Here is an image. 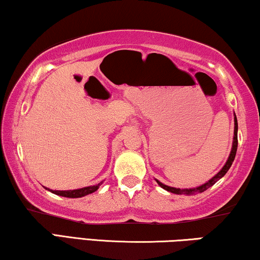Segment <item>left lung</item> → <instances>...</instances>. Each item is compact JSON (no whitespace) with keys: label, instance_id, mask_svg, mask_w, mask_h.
<instances>
[{"label":"left lung","instance_id":"obj_1","mask_svg":"<svg viewBox=\"0 0 260 260\" xmlns=\"http://www.w3.org/2000/svg\"><path fill=\"white\" fill-rule=\"evenodd\" d=\"M235 129H234V141H232V148H231V152L229 157H228V160L225 162V165L223 166V168L219 170L218 173L216 174V175L212 177V179L209 180L208 182H205L204 184L202 185H199V187L196 188H189V189H180V188H174V187H169V185H166L160 182L158 180L155 179V181L157 182V184L160 185L161 188H164L165 190H167L169 192H173V193H177V195H192V193H197V192H203L207 190L211 187V185H214L217 181L219 179H222V177L228 173V170L230 169L232 162L235 160V156H236V152H237V146H238V139H237V132H238V122H237V118H236V114H235Z\"/></svg>","mask_w":260,"mask_h":260}]
</instances>
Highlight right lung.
Listing matches in <instances>:
<instances>
[{"label": "right lung", "mask_w": 260, "mask_h": 260, "mask_svg": "<svg viewBox=\"0 0 260 260\" xmlns=\"http://www.w3.org/2000/svg\"><path fill=\"white\" fill-rule=\"evenodd\" d=\"M102 184H103V182H100V183L95 184V185H90V187L75 189V190H50V189H48V190L51 191L52 193H56V195L69 197V199H79V197L86 196V195H88V193H92L95 190H98L99 187Z\"/></svg>", "instance_id": "obj_1"}]
</instances>
